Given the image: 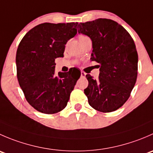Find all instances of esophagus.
<instances>
[{"mask_svg":"<svg viewBox=\"0 0 153 153\" xmlns=\"http://www.w3.org/2000/svg\"><path fill=\"white\" fill-rule=\"evenodd\" d=\"M86 75V74L85 73V72H83V71H81V78H85Z\"/></svg>","mask_w":153,"mask_h":153,"instance_id":"esophagus-1","label":"esophagus"}]
</instances>
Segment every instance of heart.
<instances>
[{
  "label": "heart",
  "instance_id": "heart-1",
  "mask_svg": "<svg viewBox=\"0 0 153 153\" xmlns=\"http://www.w3.org/2000/svg\"><path fill=\"white\" fill-rule=\"evenodd\" d=\"M81 37H82V36H81Z\"/></svg>",
  "mask_w": 153,
  "mask_h": 153
}]
</instances>
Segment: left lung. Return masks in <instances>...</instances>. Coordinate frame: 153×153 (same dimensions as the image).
<instances>
[{
  "label": "left lung",
  "instance_id": "8db88e82",
  "mask_svg": "<svg viewBox=\"0 0 153 153\" xmlns=\"http://www.w3.org/2000/svg\"><path fill=\"white\" fill-rule=\"evenodd\" d=\"M78 33L92 43V61L99 64L98 79L86 75L84 93L89 104L96 110L110 112L124 105L138 75V53L133 39L122 26L106 18L78 24Z\"/></svg>",
  "mask_w": 153,
  "mask_h": 153
}]
</instances>
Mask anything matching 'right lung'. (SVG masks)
Masks as SVG:
<instances>
[{"instance_id":"obj_1","label":"right lung","mask_w":153,"mask_h":153,"mask_svg":"<svg viewBox=\"0 0 153 153\" xmlns=\"http://www.w3.org/2000/svg\"><path fill=\"white\" fill-rule=\"evenodd\" d=\"M78 23L36 26L25 35L16 53L17 76L28 103L38 112L64 109L81 76L77 68L55 75V58L64 57L65 45L77 34Z\"/></svg>"}]
</instances>
